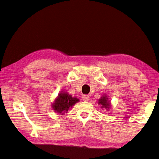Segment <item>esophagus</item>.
Returning a JSON list of instances; mask_svg holds the SVG:
<instances>
[{"instance_id":"obj_1","label":"esophagus","mask_w":159,"mask_h":159,"mask_svg":"<svg viewBox=\"0 0 159 159\" xmlns=\"http://www.w3.org/2000/svg\"><path fill=\"white\" fill-rule=\"evenodd\" d=\"M81 98H82V100L84 101V102H88V101L89 99V97L87 95H82V97Z\"/></svg>"}]
</instances>
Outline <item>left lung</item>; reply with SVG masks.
I'll return each instance as SVG.
<instances>
[{"label": "left lung", "instance_id": "obj_1", "mask_svg": "<svg viewBox=\"0 0 159 159\" xmlns=\"http://www.w3.org/2000/svg\"><path fill=\"white\" fill-rule=\"evenodd\" d=\"M98 104L101 105V108L105 109L107 111L111 109V101L109 99V96L107 95H103L98 99Z\"/></svg>", "mask_w": 159, "mask_h": 159}]
</instances>
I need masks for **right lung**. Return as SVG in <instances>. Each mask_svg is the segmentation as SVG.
Returning <instances> with one entry per match:
<instances>
[{
  "instance_id": "1",
  "label": "right lung",
  "mask_w": 159,
  "mask_h": 159,
  "mask_svg": "<svg viewBox=\"0 0 159 159\" xmlns=\"http://www.w3.org/2000/svg\"><path fill=\"white\" fill-rule=\"evenodd\" d=\"M80 102V99L69 95L66 91H61L52 104V108L56 113L64 115Z\"/></svg>"
}]
</instances>
